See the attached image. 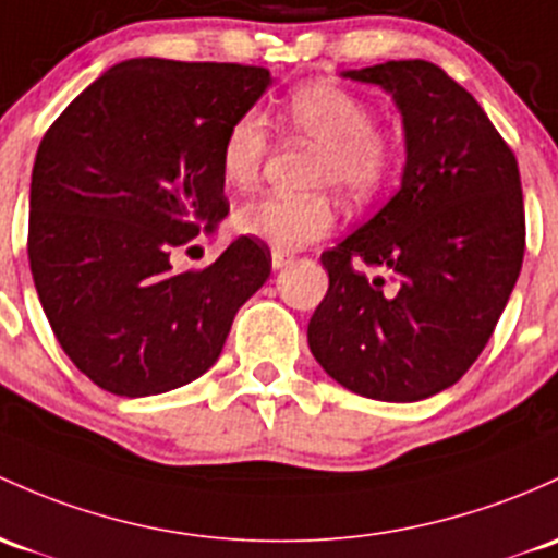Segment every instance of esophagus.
Returning a JSON list of instances; mask_svg holds the SVG:
<instances>
[{
    "mask_svg": "<svg viewBox=\"0 0 558 558\" xmlns=\"http://www.w3.org/2000/svg\"><path fill=\"white\" fill-rule=\"evenodd\" d=\"M292 260H295V257H292L290 253H281V250H274V253H271V266L277 268V271H279V268L290 266Z\"/></svg>",
    "mask_w": 558,
    "mask_h": 558,
    "instance_id": "1",
    "label": "esophagus"
}]
</instances>
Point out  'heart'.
I'll list each match as a JSON object with an SVG mask.
<instances>
[{
	"label": "heart",
	"mask_w": 558,
	"mask_h": 558,
	"mask_svg": "<svg viewBox=\"0 0 558 558\" xmlns=\"http://www.w3.org/2000/svg\"><path fill=\"white\" fill-rule=\"evenodd\" d=\"M284 122L319 146L311 185L335 189L353 205L375 199L399 161L397 137L377 128L373 106L332 82H308L292 89L284 104ZM268 154V124L257 111H244L226 128L218 148V170L231 189H250ZM338 213L327 194L257 196L233 215L244 236L277 250H301L332 231Z\"/></svg>",
	"instance_id": "heart-1"
}]
</instances>
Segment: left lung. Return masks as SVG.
I'll list each match as a JSON object with an SVG mask.
<instances>
[{
    "instance_id": "obj_1",
    "label": "left lung",
    "mask_w": 558,
    "mask_h": 558,
    "mask_svg": "<svg viewBox=\"0 0 558 558\" xmlns=\"http://www.w3.org/2000/svg\"><path fill=\"white\" fill-rule=\"evenodd\" d=\"M393 95L407 161L397 194L322 253L308 345L359 397L421 401L469 373L524 260L519 165L469 89L428 61L343 71ZM377 270V275H369Z\"/></svg>"
}]
</instances>
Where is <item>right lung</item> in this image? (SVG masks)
I'll list each match as a JSON object with an SVG mask.
<instances>
[{
    "label": "right lung",
    "mask_w": 558,
    "mask_h": 558,
    "mask_svg": "<svg viewBox=\"0 0 558 558\" xmlns=\"http://www.w3.org/2000/svg\"><path fill=\"white\" fill-rule=\"evenodd\" d=\"M271 85L260 65L133 58L76 95L39 143L28 263L65 356L117 397L205 375L271 274L239 236L202 271L172 257L229 215L218 148Z\"/></svg>",
    "instance_id": "right-lung-1"
}]
</instances>
